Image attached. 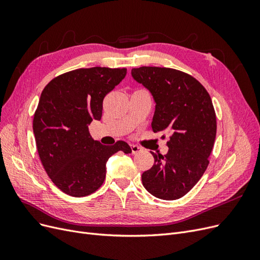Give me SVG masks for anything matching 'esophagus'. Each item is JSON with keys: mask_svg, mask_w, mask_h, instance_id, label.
<instances>
[{"mask_svg": "<svg viewBox=\"0 0 260 260\" xmlns=\"http://www.w3.org/2000/svg\"><path fill=\"white\" fill-rule=\"evenodd\" d=\"M142 147L141 146H139V145H135V144H132L131 145V151H132V154H136V153H139V152H141L142 151Z\"/></svg>", "mask_w": 260, "mask_h": 260, "instance_id": "1", "label": "esophagus"}]
</instances>
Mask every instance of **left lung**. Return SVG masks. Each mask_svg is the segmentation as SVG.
<instances>
[{
	"instance_id": "8db88e82",
	"label": "left lung",
	"mask_w": 260,
	"mask_h": 260,
	"mask_svg": "<svg viewBox=\"0 0 260 260\" xmlns=\"http://www.w3.org/2000/svg\"><path fill=\"white\" fill-rule=\"evenodd\" d=\"M155 102L154 132L167 131V154H155L142 183L155 198L174 201L184 196L205 172L216 139V114L208 92L185 73L165 67L131 70Z\"/></svg>"
}]
</instances>
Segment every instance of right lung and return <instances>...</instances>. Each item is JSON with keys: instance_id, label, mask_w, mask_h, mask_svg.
<instances>
[{"instance_id": "obj_1", "label": "right lung", "mask_w": 260, "mask_h": 260, "mask_svg": "<svg viewBox=\"0 0 260 260\" xmlns=\"http://www.w3.org/2000/svg\"><path fill=\"white\" fill-rule=\"evenodd\" d=\"M127 75L125 68H80L46 84L34 117L41 162L60 191L82 198L103 184L109 157L131 153L124 141L103 145L93 140L89 124L101 120L103 100Z\"/></svg>"}]
</instances>
